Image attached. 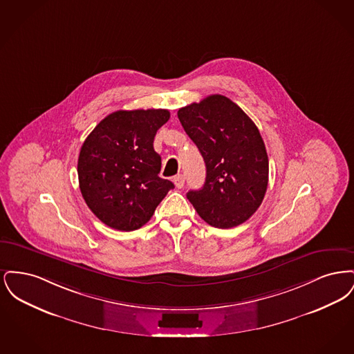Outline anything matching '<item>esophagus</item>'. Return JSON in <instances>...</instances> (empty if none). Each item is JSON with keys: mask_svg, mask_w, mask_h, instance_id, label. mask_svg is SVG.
I'll list each match as a JSON object with an SVG mask.
<instances>
[{"mask_svg": "<svg viewBox=\"0 0 354 354\" xmlns=\"http://www.w3.org/2000/svg\"><path fill=\"white\" fill-rule=\"evenodd\" d=\"M185 175H182V174H179V175H176V176L174 178V183H175V185H176L178 188H183V187H185Z\"/></svg>", "mask_w": 354, "mask_h": 354, "instance_id": "1", "label": "esophagus"}]
</instances>
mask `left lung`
Segmentation results:
<instances>
[{"mask_svg":"<svg viewBox=\"0 0 354 354\" xmlns=\"http://www.w3.org/2000/svg\"><path fill=\"white\" fill-rule=\"evenodd\" d=\"M178 118L202 153L207 176L188 191L199 216L216 228L250 219L268 187V155L259 129L236 103L214 94L179 109Z\"/></svg>","mask_w":354,"mask_h":354,"instance_id":"obj_1","label":"left lung"}]
</instances>
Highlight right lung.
I'll use <instances>...</instances> for the list:
<instances>
[{"label":"right lung","mask_w":354,"mask_h":354,"mask_svg":"<svg viewBox=\"0 0 354 354\" xmlns=\"http://www.w3.org/2000/svg\"><path fill=\"white\" fill-rule=\"evenodd\" d=\"M169 110H119L95 126L78 158L84 202L106 225L134 231L151 219L174 183L162 179L160 155L153 150L156 131Z\"/></svg>","instance_id":"obj_1"}]
</instances>
